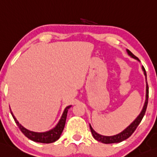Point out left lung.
<instances>
[{
	"label": "left lung",
	"mask_w": 157,
	"mask_h": 157,
	"mask_svg": "<svg viewBox=\"0 0 157 157\" xmlns=\"http://www.w3.org/2000/svg\"><path fill=\"white\" fill-rule=\"evenodd\" d=\"M126 52L128 53V55L130 57L133 58V59H136V60L139 61V59H138L134 54L132 53L128 49H126ZM142 70L144 71V74L145 76V78H146V81H147V74H146V71H145L144 67L142 66ZM146 99H145L144 101V105L143 106L142 110H141V113L137 117L136 119L129 125L128 127H126L123 132H121L120 133H119L117 135H112V136H105V135H102L97 133L95 130L92 128V127L91 126V125L90 124V130H91V132L92 134V136L93 138H95V140H97L98 141H100V142L104 143V144H113V143H119L121 142V141H124V140L127 139L128 138H129L132 133L134 132L135 130L136 129V128L138 127V125L140 124L141 121L142 120L143 117H144L145 112H146V109H147V103H148V94H149V91H148V85H147V82H146Z\"/></svg>",
	"instance_id": "1"
}]
</instances>
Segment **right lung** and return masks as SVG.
Listing matches in <instances>:
<instances>
[{"label": "right lung", "mask_w": 157, "mask_h": 157, "mask_svg": "<svg viewBox=\"0 0 157 157\" xmlns=\"http://www.w3.org/2000/svg\"><path fill=\"white\" fill-rule=\"evenodd\" d=\"M71 107V105H69V106L66 107L65 110H64L62 117H61L60 120H59V123L56 124V126L54 127L53 128H52V129L47 132H36L30 131V130L25 128L18 122V120H16V118L13 115V112L11 111V109L10 112L13 119H14L15 122L17 124V126L20 128V130L22 131L23 134L25 135L28 138L31 139V141H35V142L49 144V143L55 142V141H56L60 138L61 135H62V132H63L64 128H65L67 110H68V109Z\"/></svg>", "instance_id": "add662e5"}]
</instances>
